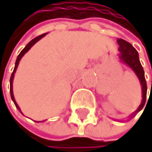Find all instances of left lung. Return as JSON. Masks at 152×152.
I'll use <instances>...</instances> for the list:
<instances>
[{"label":"left lung","instance_id":"left-lung-1","mask_svg":"<svg viewBox=\"0 0 152 152\" xmlns=\"http://www.w3.org/2000/svg\"><path fill=\"white\" fill-rule=\"evenodd\" d=\"M117 43H118V45H119L121 60L124 63H126V64H129V66L134 70V72L136 73V75L138 76L140 82H141V85H142L143 100H142V103L140 104V107H138V109L133 113V114H135V113H137L141 110L143 107L145 106V103H146L148 88H147L146 79H145V72H144L142 64L140 63L137 50L131 45V44H129V42H126L123 39H118ZM133 114H132V116H133Z\"/></svg>","mask_w":152,"mask_h":152}]
</instances>
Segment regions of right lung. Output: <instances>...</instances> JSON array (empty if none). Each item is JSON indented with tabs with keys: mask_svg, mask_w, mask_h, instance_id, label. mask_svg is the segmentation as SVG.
<instances>
[{
	"mask_svg": "<svg viewBox=\"0 0 152 152\" xmlns=\"http://www.w3.org/2000/svg\"><path fill=\"white\" fill-rule=\"evenodd\" d=\"M45 34L46 33H44V34H42V35H40V36H38V37H36V38H34L32 41H30L29 43H28L27 45H26V46L24 48L22 51H21V53H20L19 55H18V57H17V60H16V63H15V67H14V70H13V72H12V74H11V77H10V95H11V98H12V100H13V102H14V104H15V106L17 107V108L20 110V107H18V104H17V103H16V101H15V99H14V95H13V90H12V82H13V78H14V74H15V71H16V69H17V67H18V64H19V62H20V60L22 59V57L24 55V53L26 52H27L28 50L30 49V48L31 46L34 45L35 43H37L38 41H39L40 39H42L43 37H45Z\"/></svg>",
	"mask_w": 152,
	"mask_h": 152,
	"instance_id": "1",
	"label": "right lung"
}]
</instances>
